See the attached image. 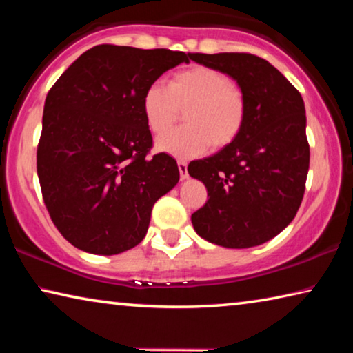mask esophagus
Returning a JSON list of instances; mask_svg holds the SVG:
<instances>
[{"instance_id": "obj_1", "label": "esophagus", "mask_w": 353, "mask_h": 353, "mask_svg": "<svg viewBox=\"0 0 353 353\" xmlns=\"http://www.w3.org/2000/svg\"><path fill=\"white\" fill-rule=\"evenodd\" d=\"M177 166H179V172H181L182 181H185V179H188V163L185 162V160H179Z\"/></svg>"}]
</instances>
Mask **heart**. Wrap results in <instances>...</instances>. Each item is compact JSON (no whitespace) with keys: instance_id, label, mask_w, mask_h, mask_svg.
Segmentation results:
<instances>
[{"instance_id":"1","label":"heart","mask_w":353,"mask_h":353,"mask_svg":"<svg viewBox=\"0 0 353 353\" xmlns=\"http://www.w3.org/2000/svg\"><path fill=\"white\" fill-rule=\"evenodd\" d=\"M141 109L154 134L166 132L185 110L187 126L160 137L157 149L179 159H191L204 154L210 143L213 148H223L240 135L246 123L248 101L223 71L193 65L172 74L166 87L151 83L143 93Z\"/></svg>"}]
</instances>
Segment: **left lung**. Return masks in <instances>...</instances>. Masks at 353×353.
<instances>
[{"instance_id": "left-lung-1", "label": "left lung", "mask_w": 353, "mask_h": 353, "mask_svg": "<svg viewBox=\"0 0 353 353\" xmlns=\"http://www.w3.org/2000/svg\"><path fill=\"white\" fill-rule=\"evenodd\" d=\"M190 59L230 76L248 101L240 135L188 165L190 176L204 182L208 196L191 223L196 234L218 246H259L294 219L303 198L310 165L303 99L259 56L193 52Z\"/></svg>"}]
</instances>
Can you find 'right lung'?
Returning <instances> with one entry per match:
<instances>
[{
	"label": "right lung",
	"mask_w": 353,
	"mask_h": 353,
	"mask_svg": "<svg viewBox=\"0 0 353 353\" xmlns=\"http://www.w3.org/2000/svg\"><path fill=\"white\" fill-rule=\"evenodd\" d=\"M191 54L98 45L48 93L37 174L52 223L74 248L115 255L145 238L155 202L179 182L171 155L148 157L143 93Z\"/></svg>",
	"instance_id": "right-lung-1"
}]
</instances>
